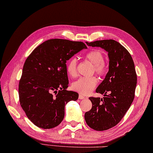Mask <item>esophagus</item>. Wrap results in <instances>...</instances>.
<instances>
[{"label":"esophagus","mask_w":153,"mask_h":153,"mask_svg":"<svg viewBox=\"0 0 153 153\" xmlns=\"http://www.w3.org/2000/svg\"><path fill=\"white\" fill-rule=\"evenodd\" d=\"M79 98L80 100H82V99H85V96H83V95H81V94H79Z\"/></svg>","instance_id":"esophagus-1"}]
</instances>
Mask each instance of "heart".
Segmentation results:
<instances>
[{"mask_svg":"<svg viewBox=\"0 0 153 153\" xmlns=\"http://www.w3.org/2000/svg\"><path fill=\"white\" fill-rule=\"evenodd\" d=\"M86 58L94 65L93 71L100 76H104L107 73V65L104 63V55L100 50L94 49L89 51L86 55ZM68 74L71 76H75L77 73V59L71 58L68 61L66 66ZM97 79L95 76L81 77L73 82V90L82 94H88L95 88L97 84Z\"/></svg>","mask_w":153,"mask_h":153,"instance_id":"heart-1","label":"heart"}]
</instances>
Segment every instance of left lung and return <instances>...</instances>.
<instances>
[{"mask_svg": "<svg viewBox=\"0 0 153 153\" xmlns=\"http://www.w3.org/2000/svg\"><path fill=\"white\" fill-rule=\"evenodd\" d=\"M86 43L88 46L100 47L108 53L109 71L96 90L104 97H90L92 107L85 114L90 128L107 130L120 122L133 101L137 80L135 65L129 51L115 40Z\"/></svg>", "mask_w": 153, "mask_h": 153, "instance_id": "obj_1", "label": "left lung"}]
</instances>
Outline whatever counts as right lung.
I'll use <instances>...</instances> for the list:
<instances>
[{
	"label": "right lung",
	"mask_w": 153,
	"mask_h": 153,
	"mask_svg": "<svg viewBox=\"0 0 153 153\" xmlns=\"http://www.w3.org/2000/svg\"><path fill=\"white\" fill-rule=\"evenodd\" d=\"M87 47L83 42L51 39L34 49L23 67L18 93L27 117L42 129L57 127L65 116V106L79 94L68 91L67 61Z\"/></svg>",
	"instance_id": "1"
}]
</instances>
